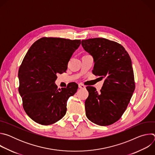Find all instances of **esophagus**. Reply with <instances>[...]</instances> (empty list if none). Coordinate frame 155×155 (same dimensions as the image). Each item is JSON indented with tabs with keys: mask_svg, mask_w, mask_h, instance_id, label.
Here are the masks:
<instances>
[{
	"mask_svg": "<svg viewBox=\"0 0 155 155\" xmlns=\"http://www.w3.org/2000/svg\"><path fill=\"white\" fill-rule=\"evenodd\" d=\"M78 87L80 88V89H85L86 88V86L82 84H78Z\"/></svg>",
	"mask_w": 155,
	"mask_h": 155,
	"instance_id": "34e87169",
	"label": "esophagus"
}]
</instances>
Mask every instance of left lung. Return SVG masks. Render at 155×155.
Instances as JSON below:
<instances>
[{"label":"left lung","mask_w":155,"mask_h":155,"mask_svg":"<svg viewBox=\"0 0 155 155\" xmlns=\"http://www.w3.org/2000/svg\"><path fill=\"white\" fill-rule=\"evenodd\" d=\"M81 45L93 58V73L105 80L99 93L86 87V117L99 126L112 124L121 117L135 90L130 58L120 44L104 38L83 40Z\"/></svg>","instance_id":"left-lung-1"}]
</instances>
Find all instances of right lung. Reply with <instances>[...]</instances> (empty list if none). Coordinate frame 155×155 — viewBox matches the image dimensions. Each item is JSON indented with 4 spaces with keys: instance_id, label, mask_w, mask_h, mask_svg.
<instances>
[{
    "instance_id": "right-lung-1",
    "label": "right lung",
    "mask_w": 155,
    "mask_h": 155,
    "mask_svg": "<svg viewBox=\"0 0 155 155\" xmlns=\"http://www.w3.org/2000/svg\"><path fill=\"white\" fill-rule=\"evenodd\" d=\"M80 40L43 37L30 47L18 71V91L27 115L35 122L50 125L67 111L68 99L78 89L75 83L58 89L57 74L68 69V62Z\"/></svg>"
}]
</instances>
